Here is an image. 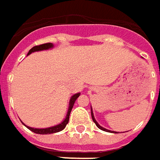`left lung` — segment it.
<instances>
[{
    "instance_id": "1",
    "label": "left lung",
    "mask_w": 160,
    "mask_h": 160,
    "mask_svg": "<svg viewBox=\"0 0 160 160\" xmlns=\"http://www.w3.org/2000/svg\"><path fill=\"white\" fill-rule=\"evenodd\" d=\"M91 116H92V120L93 122L96 123V127L98 128H100L101 130H102V131H105V132H114V131H110V130H108V129L104 128H102V126H100L98 123H97V122L96 121V119H95V117H94V114H93V112H92V108H91Z\"/></svg>"
}]
</instances>
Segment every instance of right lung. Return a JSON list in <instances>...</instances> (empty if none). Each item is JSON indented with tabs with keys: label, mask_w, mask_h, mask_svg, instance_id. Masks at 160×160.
Instances as JSON below:
<instances>
[{
	"label": "right lung",
	"mask_w": 160,
	"mask_h": 160,
	"mask_svg": "<svg viewBox=\"0 0 160 160\" xmlns=\"http://www.w3.org/2000/svg\"><path fill=\"white\" fill-rule=\"evenodd\" d=\"M53 45L52 43H46V44H43V45H39V46H33L29 52H28V55L31 54L32 52H39V51H44V50H48L52 48ZM80 96V93H78V94H75L71 97V100H70V104H69V108H68L67 114H66V117L64 119L63 122L59 123L58 125L53 126V127H51V128H30L28 126H26L29 130H31L32 132H35V133H38V134H50V133H54V132H58L62 131L63 129L66 127V125L69 122V118H70V114H71V109L73 108V105H74L75 102L78 99V96Z\"/></svg>",
	"instance_id": "obj_1"
}]
</instances>
